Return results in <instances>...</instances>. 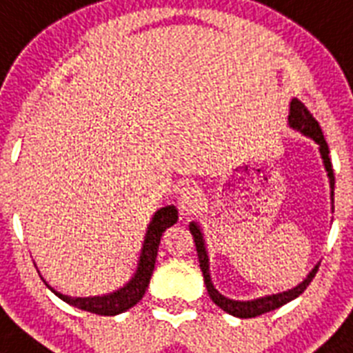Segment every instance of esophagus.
Listing matches in <instances>:
<instances>
[{"label": "esophagus", "instance_id": "34e87169", "mask_svg": "<svg viewBox=\"0 0 353 353\" xmlns=\"http://www.w3.org/2000/svg\"><path fill=\"white\" fill-rule=\"evenodd\" d=\"M201 203H203V194L197 186L186 185L179 190L177 195V208L183 215H188V213H194L195 210L199 208Z\"/></svg>", "mask_w": 353, "mask_h": 353}]
</instances>
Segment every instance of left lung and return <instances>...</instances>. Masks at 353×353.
Segmentation results:
<instances>
[{"label": "left lung", "instance_id": "8db88e82", "mask_svg": "<svg viewBox=\"0 0 353 353\" xmlns=\"http://www.w3.org/2000/svg\"><path fill=\"white\" fill-rule=\"evenodd\" d=\"M289 127H292L294 131H300L303 136H309L310 140H314L319 147V154H321L323 165H325V170H327L328 183H330V195H332V212H334V185H336V179H334V170L332 163L328 158V145L325 141V136L321 132V127H319L318 120L310 114V111L305 108L303 103L298 99L291 100V109H289ZM190 233L194 235L195 250H197V256H199V265L201 271H203L204 283H206V289H208V294L212 298V301L217 307H221L224 312L232 314L235 318H256L260 314L271 312V310L282 307V305L289 303L294 298L301 294V292L309 287V283L312 282V278L316 276V272L319 269V263H316V268L307 274L303 282L298 283L296 287L289 289V291L278 292V294H269L262 296V298H256V300H248V301H239V300H230L226 296H222L221 292L213 287L212 276H210V259L208 251H206V244H204V235L201 232V226L197 222H190Z\"/></svg>", "mask_w": 353, "mask_h": 353}]
</instances>
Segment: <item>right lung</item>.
<instances>
[{"label":"right lung","mask_w":353,"mask_h":353,"mask_svg":"<svg viewBox=\"0 0 353 353\" xmlns=\"http://www.w3.org/2000/svg\"><path fill=\"white\" fill-rule=\"evenodd\" d=\"M177 222V210L176 206H165L159 208L154 213L152 221H150L147 233H145V241L141 245L140 260H138V268H136L134 276L129 280L123 287H120L118 291L109 292L103 296H90V298H73V296H66L57 292L55 289L46 283L50 291L55 296H59L62 301L73 305L77 309L88 310V312L99 314V316H117V314L125 312L127 309L134 307L138 301L143 298L145 291L150 283V276H152L154 263H156V256H158L159 242H161L163 233L167 232L168 228L174 226Z\"/></svg>","instance_id":"add662e5"}]
</instances>
